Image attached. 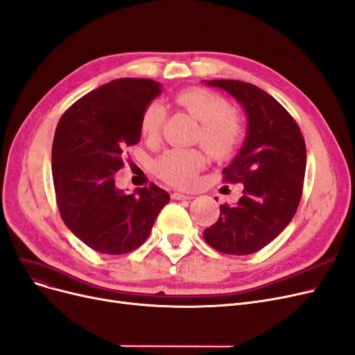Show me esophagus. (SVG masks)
I'll list each match as a JSON object with an SVG mask.
<instances>
[{
    "mask_svg": "<svg viewBox=\"0 0 355 355\" xmlns=\"http://www.w3.org/2000/svg\"><path fill=\"white\" fill-rule=\"evenodd\" d=\"M173 200H191L193 198V193H183V192H173L172 193Z\"/></svg>",
    "mask_w": 355,
    "mask_h": 355,
    "instance_id": "1",
    "label": "esophagus"
}]
</instances>
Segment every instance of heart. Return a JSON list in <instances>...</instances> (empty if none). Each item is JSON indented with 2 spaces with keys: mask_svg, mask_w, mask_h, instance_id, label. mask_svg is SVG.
Returning a JSON list of instances; mask_svg holds the SVG:
<instances>
[{
  "mask_svg": "<svg viewBox=\"0 0 355 355\" xmlns=\"http://www.w3.org/2000/svg\"><path fill=\"white\" fill-rule=\"evenodd\" d=\"M175 103L200 121L197 141L217 160L234 155L243 141L245 125L242 117L232 110L225 96L204 88H188L175 96ZM166 108L160 101H153L144 108L139 119L141 137L150 144L162 135ZM205 153L197 148H172L164 151L154 163V172L175 187H192L200 170L207 166Z\"/></svg>",
  "mask_w": 355,
  "mask_h": 355,
  "instance_id": "obj_1",
  "label": "heart"
}]
</instances>
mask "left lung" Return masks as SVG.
<instances>
[{
    "mask_svg": "<svg viewBox=\"0 0 355 355\" xmlns=\"http://www.w3.org/2000/svg\"><path fill=\"white\" fill-rule=\"evenodd\" d=\"M242 103L248 137L226 168L225 183H242L235 205H220V217L204 239L220 252L247 255L260 251L295 216L301 201L307 151L300 126L272 95L241 80H210Z\"/></svg>",
    "mask_w": 355,
    "mask_h": 355,
    "instance_id": "1",
    "label": "left lung"
}]
</instances>
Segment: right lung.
Instances as JSON below:
<instances>
[{
  "label": "right lung",
  "mask_w": 355,
  "mask_h": 355,
  "mask_svg": "<svg viewBox=\"0 0 355 355\" xmlns=\"http://www.w3.org/2000/svg\"><path fill=\"white\" fill-rule=\"evenodd\" d=\"M162 92L151 79L108 82L71 104L53 142L55 202L64 225L95 251L120 255L141 247L170 195L154 183L116 188L126 146L141 139L144 108Z\"/></svg>",
  "instance_id": "obj_1"
}]
</instances>
